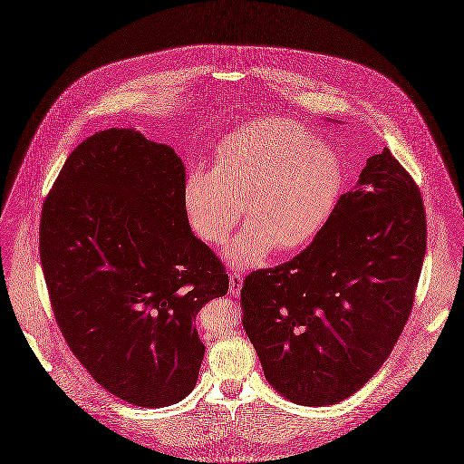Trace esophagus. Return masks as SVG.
<instances>
[{"mask_svg":"<svg viewBox=\"0 0 464 464\" xmlns=\"http://www.w3.org/2000/svg\"><path fill=\"white\" fill-rule=\"evenodd\" d=\"M242 283H244V279H242L240 274H231V276H229V293L235 295V296H238V293H240V289H242Z\"/></svg>","mask_w":464,"mask_h":464,"instance_id":"1","label":"esophagus"}]
</instances>
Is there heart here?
<instances>
[{"label":"heart","instance_id":"1","mask_svg":"<svg viewBox=\"0 0 464 464\" xmlns=\"http://www.w3.org/2000/svg\"><path fill=\"white\" fill-rule=\"evenodd\" d=\"M335 151L296 121L265 118L238 129L220 144L214 173L192 169L183 203L198 235L224 244L240 220L247 226L227 256L252 266L276 249L307 246L328 222L343 190Z\"/></svg>","mask_w":464,"mask_h":464}]
</instances>
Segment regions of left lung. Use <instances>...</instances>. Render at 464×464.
<instances>
[{
    "mask_svg": "<svg viewBox=\"0 0 464 464\" xmlns=\"http://www.w3.org/2000/svg\"><path fill=\"white\" fill-rule=\"evenodd\" d=\"M426 244L420 190L385 148L305 249L244 281L242 323L274 391L326 406L367 383L410 318Z\"/></svg>",
    "mask_w": 464,
    "mask_h": 464,
    "instance_id": "left-lung-1",
    "label": "left lung"
}]
</instances>
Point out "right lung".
Returning <instances> with one entry per match:
<instances>
[{
	"label": "right lung",
	"mask_w": 464,
	"mask_h": 464,
	"mask_svg": "<svg viewBox=\"0 0 464 464\" xmlns=\"http://www.w3.org/2000/svg\"><path fill=\"white\" fill-rule=\"evenodd\" d=\"M185 168L134 129L73 148L40 217V261L56 323L93 380L143 408L192 392L205 357L194 326L229 279L192 235Z\"/></svg>",
	"instance_id": "obj_1"
}]
</instances>
